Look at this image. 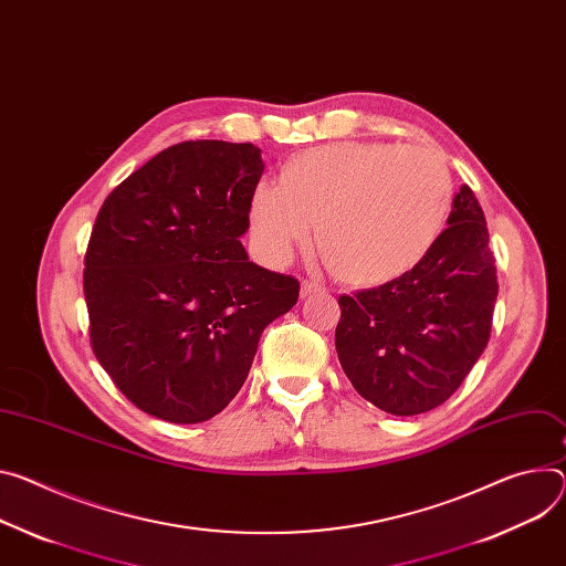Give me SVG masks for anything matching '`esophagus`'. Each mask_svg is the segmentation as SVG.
Instances as JSON below:
<instances>
[{"label":"esophagus","mask_w":566,"mask_h":566,"mask_svg":"<svg viewBox=\"0 0 566 566\" xmlns=\"http://www.w3.org/2000/svg\"><path fill=\"white\" fill-rule=\"evenodd\" d=\"M321 291H325V286H323V284H318V282H314V280H304V282H302V286H300L302 297L312 295V293H321Z\"/></svg>","instance_id":"esophagus-1"}]
</instances>
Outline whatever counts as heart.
<instances>
[{
  "instance_id": "1",
  "label": "heart",
  "mask_w": 566,
  "mask_h": 566,
  "mask_svg": "<svg viewBox=\"0 0 566 566\" xmlns=\"http://www.w3.org/2000/svg\"><path fill=\"white\" fill-rule=\"evenodd\" d=\"M451 200L442 160L420 146L338 142L291 158L282 182L262 180L250 200L256 254L271 266L316 239L329 271L349 284H381L413 269L438 239Z\"/></svg>"
}]
</instances>
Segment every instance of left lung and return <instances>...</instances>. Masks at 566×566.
I'll return each mask as SVG.
<instances>
[{"label":"left lung","mask_w":566,"mask_h":566,"mask_svg":"<svg viewBox=\"0 0 566 566\" xmlns=\"http://www.w3.org/2000/svg\"><path fill=\"white\" fill-rule=\"evenodd\" d=\"M447 223L413 269L338 297V361L354 390L392 416L427 413L447 401L490 340L496 266L468 185Z\"/></svg>","instance_id":"left-lung-1"}]
</instances>
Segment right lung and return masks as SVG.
<instances>
[{"label":"right lung","mask_w":566,"mask_h":566,"mask_svg":"<svg viewBox=\"0 0 566 566\" xmlns=\"http://www.w3.org/2000/svg\"><path fill=\"white\" fill-rule=\"evenodd\" d=\"M262 174V150L248 142H180L101 205L83 271L90 345L153 418L221 413L266 325L297 302L300 282L248 262L239 241Z\"/></svg>","instance_id":"1"}]
</instances>
